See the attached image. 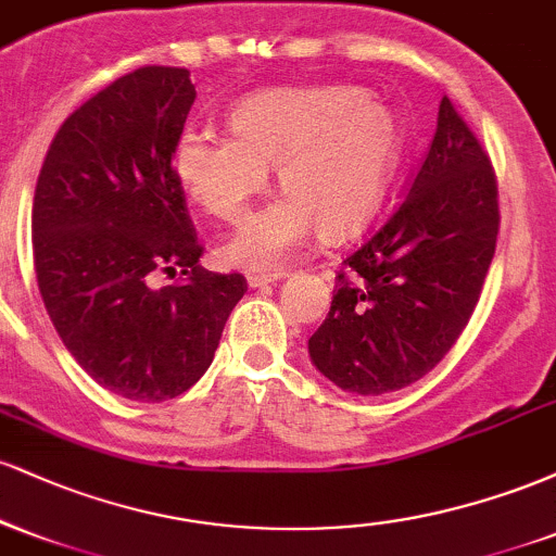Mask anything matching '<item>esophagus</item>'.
I'll return each instance as SVG.
<instances>
[{"label":"esophagus","mask_w":556,"mask_h":556,"mask_svg":"<svg viewBox=\"0 0 556 556\" xmlns=\"http://www.w3.org/2000/svg\"><path fill=\"white\" fill-rule=\"evenodd\" d=\"M287 271H269V274H248V285L251 287H266L271 282H277V279H282Z\"/></svg>","instance_id":"1"}]
</instances>
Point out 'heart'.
<instances>
[{"instance_id":"b5f03b06","label":"heart","mask_w":556,"mask_h":556,"mask_svg":"<svg viewBox=\"0 0 556 556\" xmlns=\"http://www.w3.org/2000/svg\"><path fill=\"white\" fill-rule=\"evenodd\" d=\"M229 132L185 127L172 172L190 201L235 225L277 167L285 195L251 216L222 251L245 269L282 264L316 227L329 240L353 235L379 206L402 154L397 114L350 86L251 96L229 114Z\"/></svg>"}]
</instances>
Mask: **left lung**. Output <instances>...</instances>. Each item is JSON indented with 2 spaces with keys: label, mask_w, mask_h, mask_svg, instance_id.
I'll return each mask as SVG.
<instances>
[{
  "label": "left lung",
  "mask_w": 556,
  "mask_h": 556,
  "mask_svg": "<svg viewBox=\"0 0 556 556\" xmlns=\"http://www.w3.org/2000/svg\"><path fill=\"white\" fill-rule=\"evenodd\" d=\"M496 175L442 99L429 151L392 214L342 261L311 361L355 394L424 379L473 316L500 232Z\"/></svg>",
  "instance_id": "8db88e82"
}]
</instances>
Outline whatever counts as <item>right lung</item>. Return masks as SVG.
<instances>
[{
  "mask_svg": "<svg viewBox=\"0 0 556 556\" xmlns=\"http://www.w3.org/2000/svg\"><path fill=\"white\" fill-rule=\"evenodd\" d=\"M193 101L185 67L132 70L70 114L38 172L30 227L47 314L83 371L127 400L188 392L248 290L242 274L198 264L172 172ZM177 268V283L150 287Z\"/></svg>",
  "mask_w": 556,
  "mask_h": 556,
  "instance_id": "1",
  "label": "right lung"
}]
</instances>
